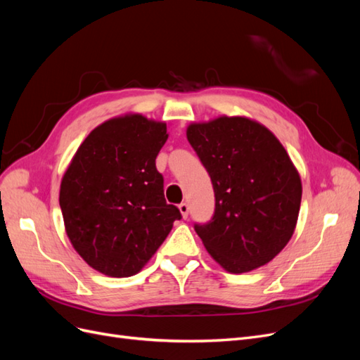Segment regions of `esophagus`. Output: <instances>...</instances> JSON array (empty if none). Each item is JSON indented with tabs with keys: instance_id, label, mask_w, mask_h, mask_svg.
Instances as JSON below:
<instances>
[{
	"instance_id": "34e87169",
	"label": "esophagus",
	"mask_w": 360,
	"mask_h": 360,
	"mask_svg": "<svg viewBox=\"0 0 360 360\" xmlns=\"http://www.w3.org/2000/svg\"><path fill=\"white\" fill-rule=\"evenodd\" d=\"M179 210H180V213H181V216H183V219H186V217L189 216V205H188L186 202H181V204L179 205Z\"/></svg>"
}]
</instances>
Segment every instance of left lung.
<instances>
[{"mask_svg":"<svg viewBox=\"0 0 360 360\" xmlns=\"http://www.w3.org/2000/svg\"><path fill=\"white\" fill-rule=\"evenodd\" d=\"M186 136L214 189L210 222L195 224L207 252L230 274L274 259L297 224L302 181L279 139L246 117L188 126Z\"/></svg>","mask_w":360,"mask_h":360,"instance_id":"obj_1","label":"left lung"}]
</instances>
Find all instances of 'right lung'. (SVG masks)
Returning <instances> with one entry per match:
<instances>
[{
	"label": "right lung",
	"instance_id": "1",
	"mask_svg": "<svg viewBox=\"0 0 360 360\" xmlns=\"http://www.w3.org/2000/svg\"><path fill=\"white\" fill-rule=\"evenodd\" d=\"M167 123L141 114L93 129L61 180L60 207L72 246L111 278L136 275L181 217L163 195L156 158Z\"/></svg>",
	"mask_w": 360,
	"mask_h": 360
}]
</instances>
